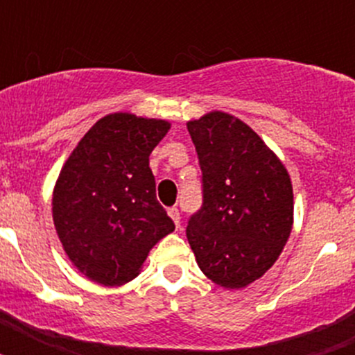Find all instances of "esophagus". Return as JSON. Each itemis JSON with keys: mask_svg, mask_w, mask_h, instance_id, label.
Here are the masks:
<instances>
[{"mask_svg": "<svg viewBox=\"0 0 355 355\" xmlns=\"http://www.w3.org/2000/svg\"><path fill=\"white\" fill-rule=\"evenodd\" d=\"M168 216H171L172 220H174V224H175V227L180 229V225H181V216H180V209L175 208H168Z\"/></svg>", "mask_w": 355, "mask_h": 355, "instance_id": "34e87169", "label": "esophagus"}]
</instances>
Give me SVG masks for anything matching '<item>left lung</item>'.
I'll return each instance as SVG.
<instances>
[{"mask_svg": "<svg viewBox=\"0 0 355 355\" xmlns=\"http://www.w3.org/2000/svg\"><path fill=\"white\" fill-rule=\"evenodd\" d=\"M202 171V208L187 225L213 283L245 288L277 261L293 227V187L274 150L225 112L187 122Z\"/></svg>", "mask_w": 355, "mask_h": 355, "instance_id": "1", "label": "left lung"}]
</instances>
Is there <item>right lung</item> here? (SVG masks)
Instances as JSON below:
<instances>
[{
    "label": "right lung",
    "mask_w": 355,
    "mask_h": 355,
    "mask_svg": "<svg viewBox=\"0 0 355 355\" xmlns=\"http://www.w3.org/2000/svg\"><path fill=\"white\" fill-rule=\"evenodd\" d=\"M168 130L162 119L105 115L62 167L53 222L72 265L94 283H130L149 250L174 231L149 168V155Z\"/></svg>",
    "instance_id": "add662e5"
}]
</instances>
